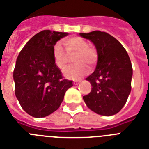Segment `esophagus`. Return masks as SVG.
I'll list each match as a JSON object with an SVG mask.
<instances>
[{"label": "esophagus", "instance_id": "obj_1", "mask_svg": "<svg viewBox=\"0 0 149 149\" xmlns=\"http://www.w3.org/2000/svg\"><path fill=\"white\" fill-rule=\"evenodd\" d=\"M80 83H81V81H75L74 84L75 85H78V84H79Z\"/></svg>", "mask_w": 149, "mask_h": 149}]
</instances>
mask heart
I'll list each match as a JSON object with an SVG mask.
<instances>
[{"label":"heart","mask_w":149,"mask_h":149,"mask_svg":"<svg viewBox=\"0 0 149 149\" xmlns=\"http://www.w3.org/2000/svg\"><path fill=\"white\" fill-rule=\"evenodd\" d=\"M63 48L60 43H56L53 49L54 63L60 70H64L69 61L68 56H73L75 65L66 69L64 75L66 78L71 79H78L84 76L87 72V67L85 64L92 67L95 63L98 58L97 50L93 46L89 45L87 40L79 37H72L63 40Z\"/></svg>","instance_id":"obj_1"}]
</instances>
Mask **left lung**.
Returning a JSON list of instances; mask_svg holds the SVG:
<instances>
[{"label": "left lung", "instance_id": "8db88e82", "mask_svg": "<svg viewBox=\"0 0 149 149\" xmlns=\"http://www.w3.org/2000/svg\"><path fill=\"white\" fill-rule=\"evenodd\" d=\"M79 35L93 43L98 54L96 68L86 78L91 83V92L83 96V100L97 114H116L125 106L131 92L130 58L123 45L107 33L95 31Z\"/></svg>", "mask_w": 149, "mask_h": 149}]
</instances>
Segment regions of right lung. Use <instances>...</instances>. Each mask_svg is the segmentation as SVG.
<instances>
[{"mask_svg": "<svg viewBox=\"0 0 149 149\" xmlns=\"http://www.w3.org/2000/svg\"><path fill=\"white\" fill-rule=\"evenodd\" d=\"M67 33L49 30L34 35L21 49L14 70L15 95L23 109L35 118L58 109L72 81L63 79L54 63L56 43Z\"/></svg>", "mask_w": 149, "mask_h": 149, "instance_id": "right-lung-1", "label": "right lung"}]
</instances>
